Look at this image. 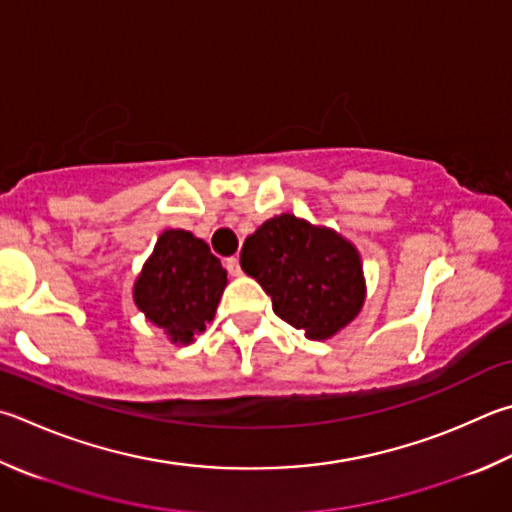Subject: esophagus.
Wrapping results in <instances>:
<instances>
[{
	"mask_svg": "<svg viewBox=\"0 0 512 512\" xmlns=\"http://www.w3.org/2000/svg\"><path fill=\"white\" fill-rule=\"evenodd\" d=\"M226 268H228V273L230 275H241V266H239V259L237 257H228L226 259Z\"/></svg>",
	"mask_w": 512,
	"mask_h": 512,
	"instance_id": "esophagus-1",
	"label": "esophagus"
}]
</instances>
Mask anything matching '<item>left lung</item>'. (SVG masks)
<instances>
[{
    "mask_svg": "<svg viewBox=\"0 0 512 512\" xmlns=\"http://www.w3.org/2000/svg\"><path fill=\"white\" fill-rule=\"evenodd\" d=\"M241 271L271 295L273 311L309 340H329L358 318L367 297L358 248L327 226L282 212L248 235Z\"/></svg>",
    "mask_w": 512,
    "mask_h": 512,
    "instance_id": "8db88e82",
    "label": "left lung"
}]
</instances>
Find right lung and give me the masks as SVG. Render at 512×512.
I'll list each match as a JSON object with an SVG mask.
<instances>
[{"label": "right lung", "instance_id": "obj_1", "mask_svg": "<svg viewBox=\"0 0 512 512\" xmlns=\"http://www.w3.org/2000/svg\"><path fill=\"white\" fill-rule=\"evenodd\" d=\"M228 273L206 241L181 228L156 239L134 282V304L172 345H190L215 320Z\"/></svg>", "mask_w": 512, "mask_h": 512}]
</instances>
